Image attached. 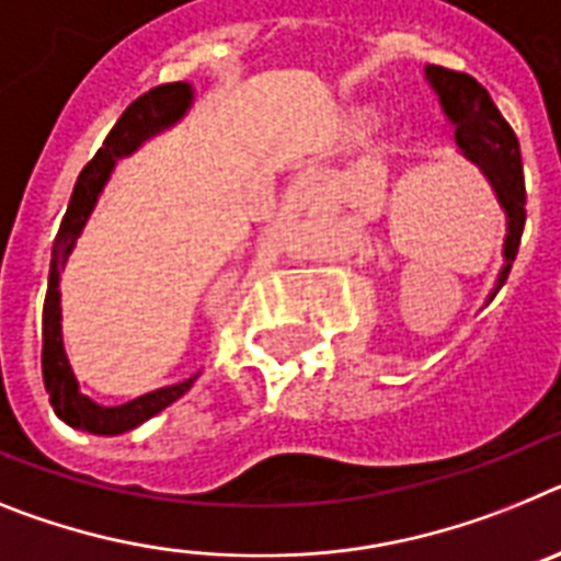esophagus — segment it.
Instances as JSON below:
<instances>
[{
    "label": "esophagus",
    "mask_w": 561,
    "mask_h": 561,
    "mask_svg": "<svg viewBox=\"0 0 561 561\" xmlns=\"http://www.w3.org/2000/svg\"><path fill=\"white\" fill-rule=\"evenodd\" d=\"M301 192H305V183H296V186L287 192V199H290V203H296V199H301Z\"/></svg>",
    "instance_id": "1"
}]
</instances>
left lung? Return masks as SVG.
I'll use <instances>...</instances> for the list:
<instances>
[{
  "label": "left lung",
  "mask_w": 561,
  "mask_h": 561,
  "mask_svg": "<svg viewBox=\"0 0 561 561\" xmlns=\"http://www.w3.org/2000/svg\"><path fill=\"white\" fill-rule=\"evenodd\" d=\"M426 78L440 99L443 112L455 124V140L460 152L483 169V174L494 186L500 206L508 214L505 265L500 271V279H496V287H503L516 260V251H519L525 228V178L519 140L491 101L489 90L469 72L428 65Z\"/></svg>",
  "instance_id": "8db88e82"
}]
</instances>
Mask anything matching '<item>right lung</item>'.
Listing matches in <instances>:
<instances>
[{"label":"right lung","mask_w":561,"mask_h":561,"mask_svg":"<svg viewBox=\"0 0 561 561\" xmlns=\"http://www.w3.org/2000/svg\"><path fill=\"white\" fill-rule=\"evenodd\" d=\"M188 104H192V87L174 81V84L152 87L121 112V118L115 121V126L104 138V146L78 174L70 206H67L65 220H61L56 242H53L50 282H47L45 316H42V375H45L47 396H50L56 415L70 426L92 432V435H121V432L140 426L152 415L163 412L165 407H172L178 398L186 396L192 383L197 381V375H194L188 381L158 389V392L140 396L129 403H121V407L92 403L90 398L78 392L76 375L67 362L65 344H61V305H58V271L67 265V256H70L78 233H81L92 206H95V197L106 183V174H110L115 158L129 154L133 149H138L140 140L160 133L163 126L174 124Z\"/></svg>","instance_id":"add662e5"}]
</instances>
